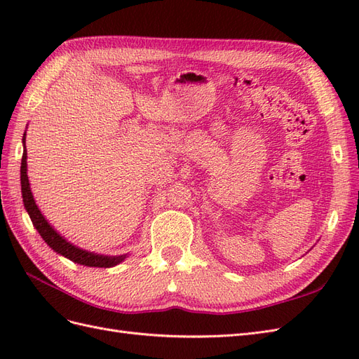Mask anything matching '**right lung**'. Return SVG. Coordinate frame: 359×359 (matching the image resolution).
Masks as SVG:
<instances>
[{
	"mask_svg": "<svg viewBox=\"0 0 359 359\" xmlns=\"http://www.w3.org/2000/svg\"><path fill=\"white\" fill-rule=\"evenodd\" d=\"M25 137L27 132L24 133L22 137V144H24V154H22V163H20V190H22V199H24V206L29 215V219L34 224L37 232L40 236L45 240V243L57 252L58 255L70 259L72 262L79 264L83 266H94V268H112L118 264H121L128 255H119V256H107V255H99L94 252H88V250H83L78 245L72 244L67 241L60 232L53 229V226L45 219V215L41 214L39 210V206L34 201V196H32V191L29 187V181H28V173H27V147H25Z\"/></svg>",
	"mask_w": 359,
	"mask_h": 359,
	"instance_id": "obj_1",
	"label": "right lung"
}]
</instances>
